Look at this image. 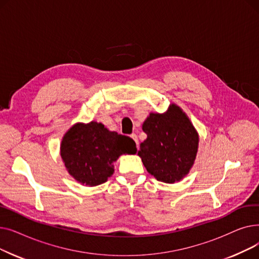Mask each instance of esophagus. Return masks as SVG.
I'll return each instance as SVG.
<instances>
[{
    "label": "esophagus",
    "instance_id": "esophagus-1",
    "mask_svg": "<svg viewBox=\"0 0 259 259\" xmlns=\"http://www.w3.org/2000/svg\"><path fill=\"white\" fill-rule=\"evenodd\" d=\"M130 138H131L135 143H137V145H139V140H138V135H137V134L132 133V134L130 135Z\"/></svg>",
    "mask_w": 259,
    "mask_h": 259
}]
</instances>
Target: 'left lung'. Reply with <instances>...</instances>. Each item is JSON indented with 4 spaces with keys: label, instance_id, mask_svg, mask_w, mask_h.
<instances>
[{
    "label": "left lung",
    "instance_id": "left-lung-1",
    "mask_svg": "<svg viewBox=\"0 0 259 259\" xmlns=\"http://www.w3.org/2000/svg\"><path fill=\"white\" fill-rule=\"evenodd\" d=\"M147 139L138 154L147 171L162 183L180 182L192 168L198 149V133L175 104L165 113H150L143 124Z\"/></svg>",
    "mask_w": 259,
    "mask_h": 259
}]
</instances>
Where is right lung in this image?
<instances>
[{"mask_svg": "<svg viewBox=\"0 0 259 259\" xmlns=\"http://www.w3.org/2000/svg\"><path fill=\"white\" fill-rule=\"evenodd\" d=\"M137 153L134 141L109 131L101 122H77L61 144V156L72 178L86 186H98L113 174V162L121 154Z\"/></svg>", "mask_w": 259, "mask_h": 259, "instance_id": "right-lung-1", "label": "right lung"}]
</instances>
